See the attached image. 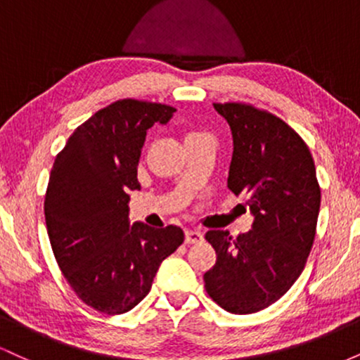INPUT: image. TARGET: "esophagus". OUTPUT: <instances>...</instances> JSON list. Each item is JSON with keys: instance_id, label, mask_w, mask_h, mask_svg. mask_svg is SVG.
Returning a JSON list of instances; mask_svg holds the SVG:
<instances>
[{"instance_id": "obj_1", "label": "esophagus", "mask_w": 360, "mask_h": 360, "mask_svg": "<svg viewBox=\"0 0 360 360\" xmlns=\"http://www.w3.org/2000/svg\"><path fill=\"white\" fill-rule=\"evenodd\" d=\"M184 242L188 243V245H191V243L203 242V233H201L200 230H188L184 235Z\"/></svg>"}]
</instances>
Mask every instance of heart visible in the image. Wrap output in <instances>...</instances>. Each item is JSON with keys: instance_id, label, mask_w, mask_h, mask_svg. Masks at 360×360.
Here are the masks:
<instances>
[{"instance_id": "b5f03b06", "label": "heart", "mask_w": 360, "mask_h": 360, "mask_svg": "<svg viewBox=\"0 0 360 360\" xmlns=\"http://www.w3.org/2000/svg\"><path fill=\"white\" fill-rule=\"evenodd\" d=\"M191 135H193V134H191Z\"/></svg>"}]
</instances>
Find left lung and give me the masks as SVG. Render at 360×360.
I'll list each match as a JSON object with an SVG mask.
<instances>
[{
	"label": "left lung",
	"mask_w": 360,
	"mask_h": 360,
	"mask_svg": "<svg viewBox=\"0 0 360 360\" xmlns=\"http://www.w3.org/2000/svg\"><path fill=\"white\" fill-rule=\"evenodd\" d=\"M213 106L233 137L229 188L249 196L254 223L237 238L229 230L205 235L217 252L205 289L226 311L250 315L276 303L303 272L321 191L311 152L286 122L249 103Z\"/></svg>",
	"instance_id": "8db88e82"
}]
</instances>
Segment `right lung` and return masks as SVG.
Segmentation results:
<instances>
[{"instance_id":"1","label":"right lung","mask_w":360,"mask_h":360,"mask_svg":"<svg viewBox=\"0 0 360 360\" xmlns=\"http://www.w3.org/2000/svg\"><path fill=\"white\" fill-rule=\"evenodd\" d=\"M174 111L131 98L111 103L77 127L53 160L44 201L53 255L77 298L105 315L137 307L184 240L179 226L128 223L147 130Z\"/></svg>"}]
</instances>
